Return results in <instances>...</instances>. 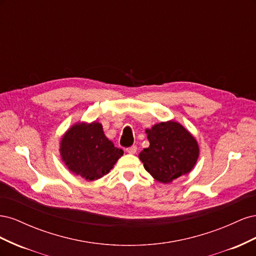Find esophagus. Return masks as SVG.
Returning <instances> with one entry per match:
<instances>
[{
	"label": "esophagus",
	"instance_id": "esophagus-1",
	"mask_svg": "<svg viewBox=\"0 0 256 256\" xmlns=\"http://www.w3.org/2000/svg\"><path fill=\"white\" fill-rule=\"evenodd\" d=\"M126 152H127L128 154H136V145H132V146L128 147V148H126Z\"/></svg>",
	"mask_w": 256,
	"mask_h": 256
}]
</instances>
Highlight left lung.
<instances>
[{
  "mask_svg": "<svg viewBox=\"0 0 256 256\" xmlns=\"http://www.w3.org/2000/svg\"><path fill=\"white\" fill-rule=\"evenodd\" d=\"M150 147L138 158L154 180L168 184L189 173L198 158L196 138L180 124L170 120L146 130Z\"/></svg>",
  "mask_w": 256,
  "mask_h": 256,
  "instance_id": "left-lung-1",
  "label": "left lung"
}]
</instances>
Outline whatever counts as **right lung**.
Masks as SVG:
<instances>
[{"label": "right lung", "instance_id": "add662e5", "mask_svg": "<svg viewBox=\"0 0 256 256\" xmlns=\"http://www.w3.org/2000/svg\"><path fill=\"white\" fill-rule=\"evenodd\" d=\"M60 156L66 166L88 180L102 177L124 152L115 147L104 134L102 124H76L62 138Z\"/></svg>", "mask_w": 256, "mask_h": 256}]
</instances>
